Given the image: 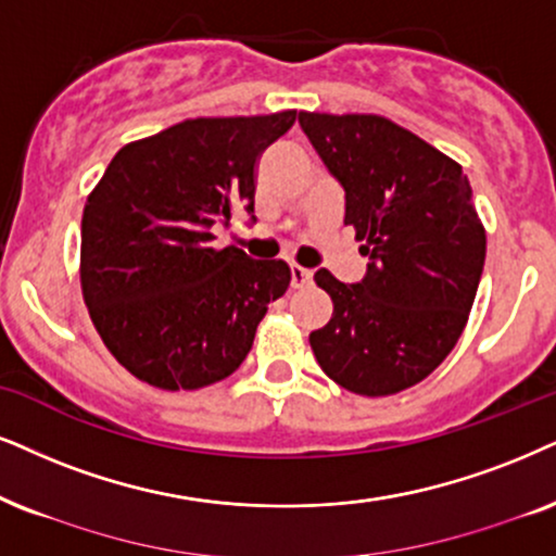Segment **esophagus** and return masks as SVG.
<instances>
[{
  "label": "esophagus",
  "instance_id": "esophagus-1",
  "mask_svg": "<svg viewBox=\"0 0 556 556\" xmlns=\"http://www.w3.org/2000/svg\"><path fill=\"white\" fill-rule=\"evenodd\" d=\"M292 285L294 287L313 285V271L311 269H302V266H298V264H292Z\"/></svg>",
  "mask_w": 556,
  "mask_h": 556
}]
</instances>
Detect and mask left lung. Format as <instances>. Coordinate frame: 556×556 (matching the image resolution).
Wrapping results in <instances>:
<instances>
[{
  "mask_svg": "<svg viewBox=\"0 0 556 556\" xmlns=\"http://www.w3.org/2000/svg\"><path fill=\"white\" fill-rule=\"evenodd\" d=\"M300 128L343 187L346 217L367 241V274L315 282L333 318L313 330L320 369L356 395L413 388L459 341L480 287L484 228L462 166L377 115L300 112Z\"/></svg>",
  "mask_w": 556,
  "mask_h": 556,
  "instance_id": "left-lung-1",
  "label": "left lung"
}]
</instances>
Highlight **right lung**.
I'll return each instance as SVG.
<instances>
[{
  "label": "right lung",
  "instance_id": "right-lung-1",
  "mask_svg": "<svg viewBox=\"0 0 556 556\" xmlns=\"http://www.w3.org/2000/svg\"><path fill=\"white\" fill-rule=\"evenodd\" d=\"M298 112L197 117L115 153L81 217V290L110 354L161 390H197L241 367L282 258L215 249L213 226L254 223V166Z\"/></svg>",
  "mask_w": 556,
  "mask_h": 556
}]
</instances>
